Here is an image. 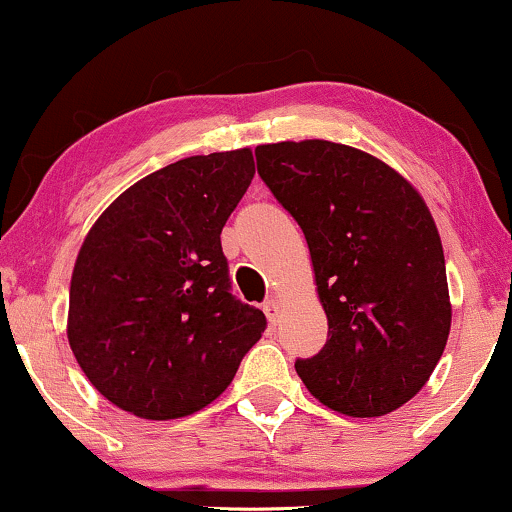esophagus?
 I'll return each instance as SVG.
<instances>
[{
	"label": "esophagus",
	"mask_w": 512,
	"mask_h": 512,
	"mask_svg": "<svg viewBox=\"0 0 512 512\" xmlns=\"http://www.w3.org/2000/svg\"><path fill=\"white\" fill-rule=\"evenodd\" d=\"M262 310H264V315H267V319H269V322H272V324H276V322H279V303H276V300H274V298L264 300Z\"/></svg>",
	"instance_id": "1"
}]
</instances>
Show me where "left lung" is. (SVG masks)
Wrapping results in <instances>:
<instances>
[{
  "mask_svg": "<svg viewBox=\"0 0 512 512\" xmlns=\"http://www.w3.org/2000/svg\"><path fill=\"white\" fill-rule=\"evenodd\" d=\"M257 171L305 233L329 338L295 362L307 391L350 417L417 396L451 331L446 260L422 195L396 169L331 140L257 145Z\"/></svg>",
  "mask_w": 512,
  "mask_h": 512,
  "instance_id": "1",
  "label": "left lung"
}]
</instances>
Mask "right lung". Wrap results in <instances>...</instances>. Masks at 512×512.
<instances>
[{
  "mask_svg": "<svg viewBox=\"0 0 512 512\" xmlns=\"http://www.w3.org/2000/svg\"><path fill=\"white\" fill-rule=\"evenodd\" d=\"M255 176L250 147L186 157L123 190L76 257L66 336L90 384L143 420L217 400L267 319L229 293L221 229Z\"/></svg>",
  "mask_w": 512,
  "mask_h": 512,
  "instance_id": "right-lung-1",
  "label": "right lung"
}]
</instances>
